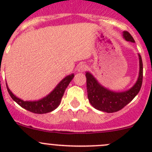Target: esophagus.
Here are the masks:
<instances>
[{
  "label": "esophagus",
  "instance_id": "34e87169",
  "mask_svg": "<svg viewBox=\"0 0 152 152\" xmlns=\"http://www.w3.org/2000/svg\"><path fill=\"white\" fill-rule=\"evenodd\" d=\"M86 69H87V66H86V65H85V64H81V65L78 67L77 70L78 72H79V73H82V72L85 71Z\"/></svg>",
  "mask_w": 152,
  "mask_h": 152
}]
</instances>
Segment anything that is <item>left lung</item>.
Here are the masks:
<instances>
[{
	"label": "left lung",
	"mask_w": 152,
	"mask_h": 152,
	"mask_svg": "<svg viewBox=\"0 0 152 152\" xmlns=\"http://www.w3.org/2000/svg\"><path fill=\"white\" fill-rule=\"evenodd\" d=\"M123 36L126 40L134 42L132 35L126 31L123 32ZM138 56L140 62L138 79L134 85L126 91L119 93L111 91L100 85L91 73L89 72L86 73L87 97L94 108L108 113H115L123 109L137 96L141 88L142 82V62L141 56L140 54Z\"/></svg>",
	"instance_id": "obj_1"
}]
</instances>
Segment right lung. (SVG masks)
<instances>
[{
    "mask_svg": "<svg viewBox=\"0 0 152 152\" xmlns=\"http://www.w3.org/2000/svg\"><path fill=\"white\" fill-rule=\"evenodd\" d=\"M73 77H74V74L73 73V74L69 75V76L64 78L51 93H49L43 99L38 101H34V102H28V101L22 100V99L16 97L12 93L7 85V88L11 98L23 108L26 109V110H28L31 113H36V114H44V113L52 112L55 109L57 108L58 106L60 104L61 100H62L65 89L67 88V87L71 82Z\"/></svg>",
    "mask_w": 152,
    "mask_h": 152,
    "instance_id": "right-lung-1",
    "label": "right lung"
}]
</instances>
